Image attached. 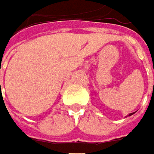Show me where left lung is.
I'll return each instance as SVG.
<instances>
[{"instance_id": "left-lung-1", "label": "left lung", "mask_w": 154, "mask_h": 154, "mask_svg": "<svg viewBox=\"0 0 154 154\" xmlns=\"http://www.w3.org/2000/svg\"><path fill=\"white\" fill-rule=\"evenodd\" d=\"M133 114H134V112H133V113H130V114H129L128 116H131V115H133Z\"/></svg>"}]
</instances>
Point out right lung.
I'll list each match as a JSON object with an SVG mask.
<instances>
[{
  "mask_svg": "<svg viewBox=\"0 0 154 154\" xmlns=\"http://www.w3.org/2000/svg\"><path fill=\"white\" fill-rule=\"evenodd\" d=\"M0 84H1V83H0Z\"/></svg>",
  "mask_w": 154,
  "mask_h": 154,
  "instance_id": "1",
  "label": "right lung"
}]
</instances>
